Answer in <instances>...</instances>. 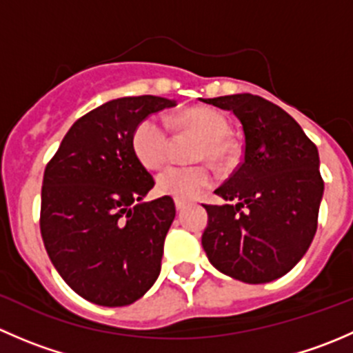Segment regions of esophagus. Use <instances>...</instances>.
Segmentation results:
<instances>
[{
  "instance_id": "esophagus-1",
  "label": "esophagus",
  "mask_w": 353,
  "mask_h": 353,
  "mask_svg": "<svg viewBox=\"0 0 353 353\" xmlns=\"http://www.w3.org/2000/svg\"><path fill=\"white\" fill-rule=\"evenodd\" d=\"M174 203H176V210L177 212H183L184 208H186L188 206V201H184V199H174Z\"/></svg>"
}]
</instances>
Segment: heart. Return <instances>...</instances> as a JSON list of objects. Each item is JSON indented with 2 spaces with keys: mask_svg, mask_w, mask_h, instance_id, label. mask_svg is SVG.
Instances as JSON below:
<instances>
[{
  "mask_svg": "<svg viewBox=\"0 0 353 353\" xmlns=\"http://www.w3.org/2000/svg\"><path fill=\"white\" fill-rule=\"evenodd\" d=\"M179 126L201 138L194 152V160L223 162L229 159L232 147L225 140L229 124L219 112L206 108L186 110L179 117ZM131 148L138 162L147 169H159L167 162L170 152L169 128L159 116H148L137 124L131 134ZM215 183V172L208 165L167 167L157 176L159 193L177 199H193Z\"/></svg>",
  "mask_w": 353,
  "mask_h": 353,
  "instance_id": "b5f03b06",
  "label": "heart"
}]
</instances>
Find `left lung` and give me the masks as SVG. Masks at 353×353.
Instances as JSON below:
<instances>
[{"instance_id": "obj_1", "label": "left lung", "mask_w": 353, "mask_h": 353, "mask_svg": "<svg viewBox=\"0 0 353 353\" xmlns=\"http://www.w3.org/2000/svg\"><path fill=\"white\" fill-rule=\"evenodd\" d=\"M201 101L232 110L244 133L243 162L215 190L229 203L203 205V249L223 275L273 282L301 261L318 229L325 190L318 148L290 114L259 95Z\"/></svg>"}]
</instances>
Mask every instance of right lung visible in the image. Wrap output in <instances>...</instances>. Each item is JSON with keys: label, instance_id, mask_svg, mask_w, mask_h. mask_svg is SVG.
<instances>
[{"label": "right lung", "instance_id": "1", "mask_svg": "<svg viewBox=\"0 0 353 353\" xmlns=\"http://www.w3.org/2000/svg\"><path fill=\"white\" fill-rule=\"evenodd\" d=\"M176 101L121 97L81 116L44 170L41 234L61 279L105 307L133 304L155 283L176 206L170 196L140 203L154 188L131 134Z\"/></svg>", "mask_w": 353, "mask_h": 353}]
</instances>
